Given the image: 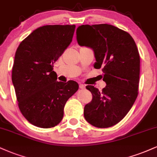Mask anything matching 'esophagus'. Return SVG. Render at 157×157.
I'll return each instance as SVG.
<instances>
[{"label":"esophagus","mask_w":157,"mask_h":157,"mask_svg":"<svg viewBox=\"0 0 157 157\" xmlns=\"http://www.w3.org/2000/svg\"><path fill=\"white\" fill-rule=\"evenodd\" d=\"M86 88V86L83 84H80V89H84V88Z\"/></svg>","instance_id":"34e87169"}]
</instances>
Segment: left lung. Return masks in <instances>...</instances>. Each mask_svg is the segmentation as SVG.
<instances>
[{
    "mask_svg": "<svg viewBox=\"0 0 157 157\" xmlns=\"http://www.w3.org/2000/svg\"><path fill=\"white\" fill-rule=\"evenodd\" d=\"M76 35L80 46L93 50L94 67L102 68L106 82L101 91L86 86L93 99L84 107V117L96 127H110L126 116L137 97L140 61L137 45L129 33L109 24L82 25Z\"/></svg>",
    "mask_w": 157,
    "mask_h": 157,
    "instance_id": "8db88e82",
    "label": "left lung"
}]
</instances>
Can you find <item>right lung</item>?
<instances>
[{
	"mask_svg": "<svg viewBox=\"0 0 157 157\" xmlns=\"http://www.w3.org/2000/svg\"><path fill=\"white\" fill-rule=\"evenodd\" d=\"M75 25L36 28L17 49L12 80L19 108L31 124L40 128L58 125L67 100L77 91L74 80L58 82L53 64L71 42Z\"/></svg>",
	"mask_w": 157,
	"mask_h": 157,
	"instance_id": "right-lung-1",
	"label": "right lung"
}]
</instances>
